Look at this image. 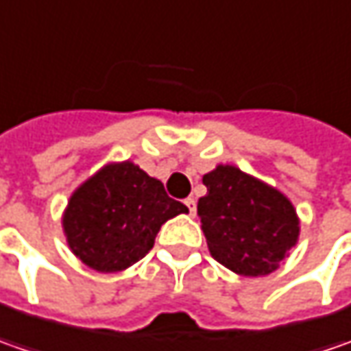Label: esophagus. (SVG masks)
Here are the masks:
<instances>
[{"instance_id":"esophagus-1","label":"esophagus","mask_w":351,"mask_h":351,"mask_svg":"<svg viewBox=\"0 0 351 351\" xmlns=\"http://www.w3.org/2000/svg\"><path fill=\"white\" fill-rule=\"evenodd\" d=\"M185 205H187V209H189V215L193 217V215H195V210H197L195 199H193V197H187V199H185Z\"/></svg>"}]
</instances>
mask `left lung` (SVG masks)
<instances>
[{
  "mask_svg": "<svg viewBox=\"0 0 351 351\" xmlns=\"http://www.w3.org/2000/svg\"><path fill=\"white\" fill-rule=\"evenodd\" d=\"M207 195L197 215L210 256L238 276L276 271L299 240V217L287 195L236 166L203 176Z\"/></svg>",
  "mask_w": 351,
  "mask_h": 351,
  "instance_id": "1",
  "label": "left lung"
}]
</instances>
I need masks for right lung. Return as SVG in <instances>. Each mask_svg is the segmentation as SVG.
<instances>
[{
	"mask_svg": "<svg viewBox=\"0 0 351 351\" xmlns=\"http://www.w3.org/2000/svg\"><path fill=\"white\" fill-rule=\"evenodd\" d=\"M187 213L164 183L130 160L111 162L75 189L62 215L66 242L75 258L101 274L142 260L162 224Z\"/></svg>",
	"mask_w": 351,
	"mask_h": 351,
	"instance_id": "right-lung-1",
	"label": "right lung"
}]
</instances>
